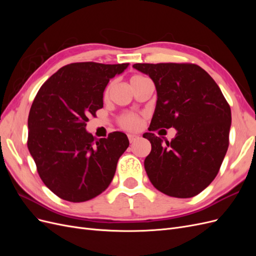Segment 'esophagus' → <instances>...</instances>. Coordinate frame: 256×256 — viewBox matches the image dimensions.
<instances>
[{"label":"esophagus","mask_w":256,"mask_h":256,"mask_svg":"<svg viewBox=\"0 0 256 256\" xmlns=\"http://www.w3.org/2000/svg\"><path fill=\"white\" fill-rule=\"evenodd\" d=\"M138 138H140V136L134 134H128V138H129L130 143H134L136 140H138Z\"/></svg>","instance_id":"esophagus-1"}]
</instances>
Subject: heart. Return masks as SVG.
Listing matches in <instances>:
<instances>
[{
	"instance_id": "b5f03b06",
	"label": "heart",
	"mask_w": 256,
	"mask_h": 256,
	"mask_svg": "<svg viewBox=\"0 0 256 256\" xmlns=\"http://www.w3.org/2000/svg\"><path fill=\"white\" fill-rule=\"evenodd\" d=\"M146 79L147 78H145V76H132V78H131L130 82H131V84H132V83H136V82H141V81L146 80ZM110 88H111V85H109V86L106 88V90L104 92V96L106 97L109 95ZM120 124H122V126L126 127V128L136 129V128H138V126L141 125V120H140V118H138V115L128 113V114H125V115L122 116V118H120Z\"/></svg>"
}]
</instances>
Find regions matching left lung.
I'll return each mask as SVG.
<instances>
[{
	"instance_id": "1",
	"label": "left lung",
	"mask_w": 256,
	"mask_h": 256,
	"mask_svg": "<svg viewBox=\"0 0 256 256\" xmlns=\"http://www.w3.org/2000/svg\"><path fill=\"white\" fill-rule=\"evenodd\" d=\"M152 80L157 102L150 130L175 128L171 142L152 132L144 168L154 187L173 198H192L219 172L228 147L230 108L218 84L194 64H134Z\"/></svg>"
}]
</instances>
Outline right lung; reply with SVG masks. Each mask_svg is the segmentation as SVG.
<instances>
[{
  "label": "right lung",
  "instance_id": "obj_1",
  "mask_svg": "<svg viewBox=\"0 0 256 256\" xmlns=\"http://www.w3.org/2000/svg\"><path fill=\"white\" fill-rule=\"evenodd\" d=\"M128 66L72 63L38 90L28 114V147L42 180L58 198L85 202L111 184L128 138L115 131L97 138L86 131V122L104 106L110 79Z\"/></svg>",
  "mask_w": 256,
  "mask_h": 256
}]
</instances>
